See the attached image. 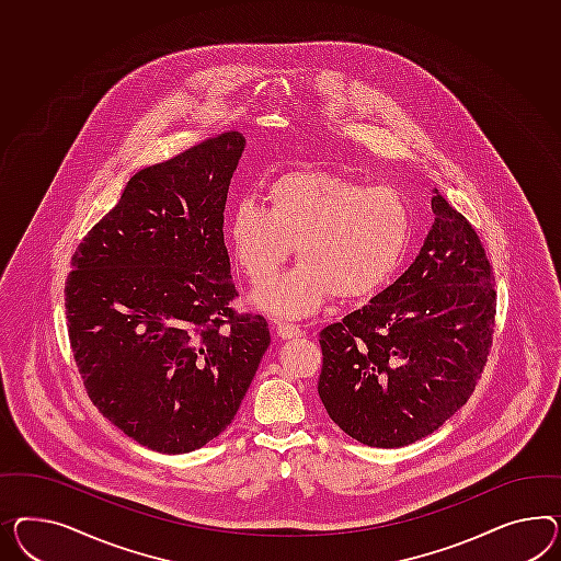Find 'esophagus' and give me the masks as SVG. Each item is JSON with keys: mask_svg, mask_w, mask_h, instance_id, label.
<instances>
[{"mask_svg": "<svg viewBox=\"0 0 561 561\" xmlns=\"http://www.w3.org/2000/svg\"><path fill=\"white\" fill-rule=\"evenodd\" d=\"M275 333H277L279 339H284V341H288V339H298V336H302L304 334L300 327H296V324H288V322H277Z\"/></svg>", "mask_w": 561, "mask_h": 561, "instance_id": "34e87169", "label": "esophagus"}]
</instances>
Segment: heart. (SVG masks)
Returning a JSON list of instances; mask_svg holds the SVG:
<instances>
[{
	"label": "heart",
	"mask_w": 561,
	"mask_h": 561,
	"mask_svg": "<svg viewBox=\"0 0 561 561\" xmlns=\"http://www.w3.org/2000/svg\"><path fill=\"white\" fill-rule=\"evenodd\" d=\"M267 210L241 202L228 241L241 272L263 284L296 244L300 263L257 289L253 302L282 319L317 312L333 294L359 300L396 272L410 237V210L390 185H365L327 169L291 171L265 190Z\"/></svg>",
	"instance_id": "obj_1"
}]
</instances>
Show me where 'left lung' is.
<instances>
[{"label":"left lung","mask_w":561,"mask_h":561,"mask_svg":"<svg viewBox=\"0 0 561 561\" xmlns=\"http://www.w3.org/2000/svg\"><path fill=\"white\" fill-rule=\"evenodd\" d=\"M435 222L409 270L320 331L319 396L348 437L394 449L435 433L484 369L496 291L470 222L433 190Z\"/></svg>","instance_id":"8db88e82"}]
</instances>
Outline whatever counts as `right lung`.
I'll list each match as a JSON object with an SVG mask.
<instances>
[{"label": "right lung", "instance_id": "right-lung-1", "mask_svg": "<svg viewBox=\"0 0 561 561\" xmlns=\"http://www.w3.org/2000/svg\"><path fill=\"white\" fill-rule=\"evenodd\" d=\"M244 145L225 133L138 171L71 259L67 327L88 396L159 454L218 437L272 343L263 317L228 306L222 225Z\"/></svg>", "mask_w": 561, "mask_h": 561}]
</instances>
